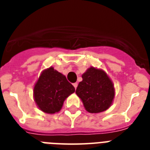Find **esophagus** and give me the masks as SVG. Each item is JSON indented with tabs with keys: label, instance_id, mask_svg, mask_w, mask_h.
Instances as JSON below:
<instances>
[{
	"label": "esophagus",
	"instance_id": "34e87169",
	"mask_svg": "<svg viewBox=\"0 0 150 150\" xmlns=\"http://www.w3.org/2000/svg\"><path fill=\"white\" fill-rule=\"evenodd\" d=\"M73 86H74V87H75V89H76V88H77V86H78V83L77 82H75V83H74V84H73Z\"/></svg>",
	"mask_w": 150,
	"mask_h": 150
}]
</instances>
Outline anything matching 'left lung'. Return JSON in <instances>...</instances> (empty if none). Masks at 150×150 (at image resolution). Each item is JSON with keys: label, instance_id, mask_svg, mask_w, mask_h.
Returning <instances> with one entry per match:
<instances>
[{"label": "left lung", "instance_id": "8db88e82", "mask_svg": "<svg viewBox=\"0 0 150 150\" xmlns=\"http://www.w3.org/2000/svg\"><path fill=\"white\" fill-rule=\"evenodd\" d=\"M75 93L81 99L86 111L97 114L111 106L115 95L114 83L107 73L90 67L82 75Z\"/></svg>", "mask_w": 150, "mask_h": 150}]
</instances>
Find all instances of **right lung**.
<instances>
[{
    "label": "right lung",
    "instance_id": "1",
    "mask_svg": "<svg viewBox=\"0 0 150 150\" xmlns=\"http://www.w3.org/2000/svg\"><path fill=\"white\" fill-rule=\"evenodd\" d=\"M75 89L63 74L53 67L43 70L33 88V97L39 109L47 114L57 113L66 98Z\"/></svg>",
    "mask_w": 150,
    "mask_h": 150
}]
</instances>
